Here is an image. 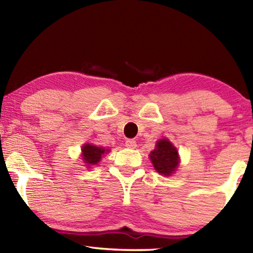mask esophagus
Masks as SVG:
<instances>
[{
  "label": "esophagus",
  "mask_w": 253,
  "mask_h": 253,
  "mask_svg": "<svg viewBox=\"0 0 253 253\" xmlns=\"http://www.w3.org/2000/svg\"><path fill=\"white\" fill-rule=\"evenodd\" d=\"M125 146H126L127 148H131V149L136 148V146H137L136 140H134V139H127L126 142H125Z\"/></svg>",
  "instance_id": "34e87169"
}]
</instances>
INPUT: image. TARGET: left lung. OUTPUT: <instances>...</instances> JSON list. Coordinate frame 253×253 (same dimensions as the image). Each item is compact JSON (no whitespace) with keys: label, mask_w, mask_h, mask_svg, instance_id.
I'll use <instances>...</instances> for the list:
<instances>
[{"label":"left lung","mask_w":253,"mask_h":253,"mask_svg":"<svg viewBox=\"0 0 253 253\" xmlns=\"http://www.w3.org/2000/svg\"><path fill=\"white\" fill-rule=\"evenodd\" d=\"M151 161L158 173L170 175L178 165V152L168 139L157 142L156 148L151 152Z\"/></svg>","instance_id":"left-lung-1"}]
</instances>
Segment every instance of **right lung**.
I'll return each mask as SVG.
<instances>
[{"mask_svg": "<svg viewBox=\"0 0 253 253\" xmlns=\"http://www.w3.org/2000/svg\"><path fill=\"white\" fill-rule=\"evenodd\" d=\"M107 149L102 147H97L95 145L87 144L83 147V157L85 164L96 165L101 160V156L104 155Z\"/></svg>", "mask_w": 253, "mask_h": 253, "instance_id": "right-lung-1", "label": "right lung"}]
</instances>
